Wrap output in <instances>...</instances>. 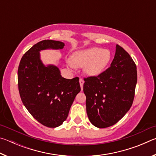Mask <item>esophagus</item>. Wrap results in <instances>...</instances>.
<instances>
[{
	"instance_id": "obj_1",
	"label": "esophagus",
	"mask_w": 156,
	"mask_h": 156,
	"mask_svg": "<svg viewBox=\"0 0 156 156\" xmlns=\"http://www.w3.org/2000/svg\"><path fill=\"white\" fill-rule=\"evenodd\" d=\"M79 83H80V87H81V90L83 91V84H84V80H83V79H80L79 80Z\"/></svg>"
}]
</instances>
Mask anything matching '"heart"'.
<instances>
[{
	"mask_svg": "<svg viewBox=\"0 0 156 156\" xmlns=\"http://www.w3.org/2000/svg\"><path fill=\"white\" fill-rule=\"evenodd\" d=\"M112 59L109 49L99 47L80 50L71 56V62L76 67H83L84 72L90 77H96L103 73Z\"/></svg>",
	"mask_w": 156,
	"mask_h": 156,
	"instance_id": "1",
	"label": "heart"
}]
</instances>
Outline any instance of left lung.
I'll use <instances>...</instances> for the list:
<instances>
[{
    "label": "left lung",
    "mask_w": 156,
    "mask_h": 156,
    "mask_svg": "<svg viewBox=\"0 0 156 156\" xmlns=\"http://www.w3.org/2000/svg\"><path fill=\"white\" fill-rule=\"evenodd\" d=\"M136 83L135 62L116 44L110 67L98 76L84 78L87 113L92 125L106 128L117 123L130 109Z\"/></svg>",
    "instance_id": "left-lung-1"
}]
</instances>
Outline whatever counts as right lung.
Listing matches in <instances>:
<instances>
[{
  "instance_id": "1",
  "label": "right lung",
  "mask_w": 156,
  "mask_h": 156,
  "mask_svg": "<svg viewBox=\"0 0 156 156\" xmlns=\"http://www.w3.org/2000/svg\"><path fill=\"white\" fill-rule=\"evenodd\" d=\"M60 41L39 42L23 55L18 69V85L23 105L35 119L50 128L67 119L80 86L79 78L62 77L59 68L44 65L40 51L64 48Z\"/></svg>"
}]
</instances>
